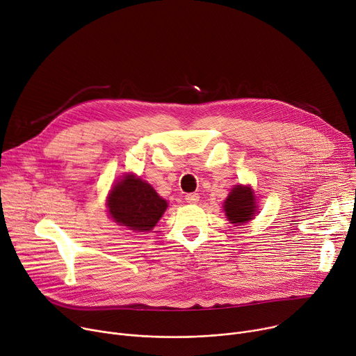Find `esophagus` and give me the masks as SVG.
<instances>
[{"instance_id": "1", "label": "esophagus", "mask_w": 356, "mask_h": 356, "mask_svg": "<svg viewBox=\"0 0 356 356\" xmlns=\"http://www.w3.org/2000/svg\"><path fill=\"white\" fill-rule=\"evenodd\" d=\"M199 199H200L199 193H188V195H186V202L190 204H196L199 202Z\"/></svg>"}]
</instances>
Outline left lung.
Instances as JSON below:
<instances>
[{
  "label": "left lung",
  "mask_w": 356,
  "mask_h": 356,
  "mask_svg": "<svg viewBox=\"0 0 356 356\" xmlns=\"http://www.w3.org/2000/svg\"><path fill=\"white\" fill-rule=\"evenodd\" d=\"M257 206L254 193L250 187L244 186H236L229 197L224 202V211L227 216L229 221L236 224H243L254 218Z\"/></svg>",
  "instance_id": "1"
}]
</instances>
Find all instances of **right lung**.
Instances as JSON below:
<instances>
[{
  "mask_svg": "<svg viewBox=\"0 0 356 356\" xmlns=\"http://www.w3.org/2000/svg\"><path fill=\"white\" fill-rule=\"evenodd\" d=\"M108 207L112 218L119 225L147 233L165 213L168 202L157 196L149 183L127 175L113 186Z\"/></svg>",
  "mask_w": 356,
  "mask_h": 356,
  "instance_id": "obj_1",
  "label": "right lung"
}]
</instances>
